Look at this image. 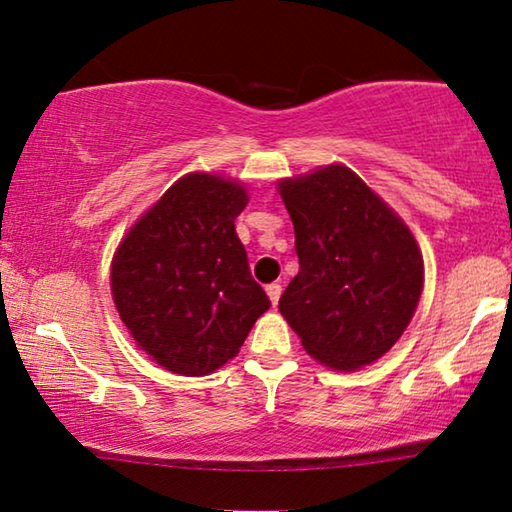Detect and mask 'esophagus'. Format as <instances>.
<instances>
[{"label":"esophagus","mask_w":512,"mask_h":512,"mask_svg":"<svg viewBox=\"0 0 512 512\" xmlns=\"http://www.w3.org/2000/svg\"><path fill=\"white\" fill-rule=\"evenodd\" d=\"M266 294H269V299H271L273 305H278L280 294H282V285H280V282H271V285L266 287Z\"/></svg>","instance_id":"obj_1"}]
</instances>
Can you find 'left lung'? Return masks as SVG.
Instances as JSON below:
<instances>
[{
    "instance_id": "obj_1",
    "label": "left lung",
    "mask_w": 512,
    "mask_h": 512,
    "mask_svg": "<svg viewBox=\"0 0 512 512\" xmlns=\"http://www.w3.org/2000/svg\"><path fill=\"white\" fill-rule=\"evenodd\" d=\"M299 273L278 308L319 363L356 370L384 356L414 317L423 255L409 227L345 165L278 183Z\"/></svg>"
}]
</instances>
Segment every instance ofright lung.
<instances>
[{
	"instance_id": "obj_1",
	"label": "right lung",
	"mask_w": 512,
	"mask_h": 512,
	"mask_svg": "<svg viewBox=\"0 0 512 512\" xmlns=\"http://www.w3.org/2000/svg\"><path fill=\"white\" fill-rule=\"evenodd\" d=\"M246 204L241 183L186 174L114 253L110 280L121 322L165 370L186 377L218 370L271 308L234 230Z\"/></svg>"
}]
</instances>
